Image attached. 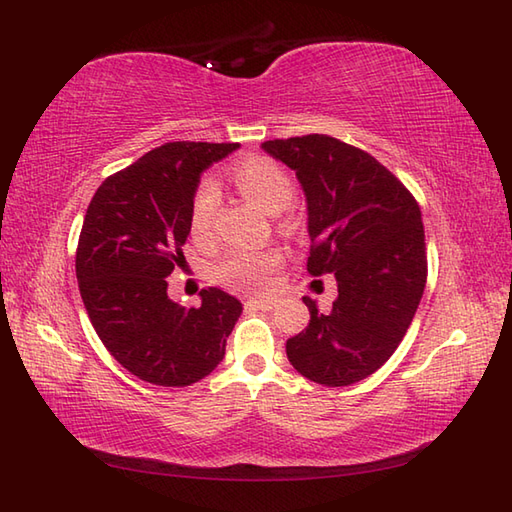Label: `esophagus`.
Returning a JSON list of instances; mask_svg holds the SVG:
<instances>
[{
    "mask_svg": "<svg viewBox=\"0 0 512 512\" xmlns=\"http://www.w3.org/2000/svg\"><path fill=\"white\" fill-rule=\"evenodd\" d=\"M277 301H279L277 297H253L248 303H253V306L259 310H273L277 306Z\"/></svg>",
    "mask_w": 512,
    "mask_h": 512,
    "instance_id": "1",
    "label": "esophagus"
}]
</instances>
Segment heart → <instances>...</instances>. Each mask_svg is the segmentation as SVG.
Masks as SVG:
<instances>
[{"label":"heart","instance_id":"obj_1","mask_svg":"<svg viewBox=\"0 0 512 512\" xmlns=\"http://www.w3.org/2000/svg\"><path fill=\"white\" fill-rule=\"evenodd\" d=\"M231 176L250 202L262 206L266 213H281L288 209L295 198V182L281 169L275 160L253 156L239 160L231 169ZM220 193L211 180H202L195 189L189 209L191 233L204 239L209 237L215 224ZM281 255L277 250H262V253H233L217 266V277L226 286L239 290H264L273 286Z\"/></svg>","mask_w":512,"mask_h":512}]
</instances>
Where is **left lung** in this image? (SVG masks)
<instances>
[{"label": "left lung", "instance_id": "obj_1", "mask_svg": "<svg viewBox=\"0 0 512 512\" xmlns=\"http://www.w3.org/2000/svg\"><path fill=\"white\" fill-rule=\"evenodd\" d=\"M266 154L297 173L308 204V273L336 277L328 312L303 297L308 328L286 343L301 376L345 387L396 352L427 284L420 206L367 151L332 136L266 140Z\"/></svg>", "mask_w": 512, "mask_h": 512}]
</instances>
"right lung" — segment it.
<instances>
[{
    "instance_id": "right-lung-1",
    "label": "right lung",
    "mask_w": 512,
    "mask_h": 512,
    "mask_svg": "<svg viewBox=\"0 0 512 512\" xmlns=\"http://www.w3.org/2000/svg\"><path fill=\"white\" fill-rule=\"evenodd\" d=\"M237 143H165L114 173L85 213L76 279L83 306L129 374L160 387H187L222 363L242 303L220 288L200 292V308L167 295L184 262L191 198L213 162Z\"/></svg>"
}]
</instances>
